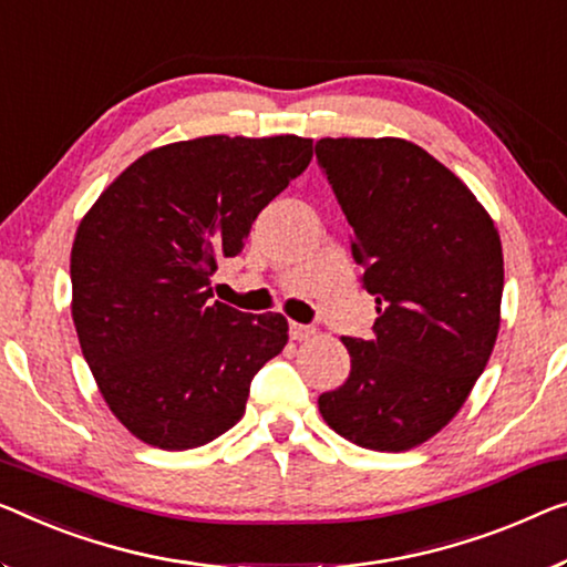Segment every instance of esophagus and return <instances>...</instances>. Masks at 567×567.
Here are the masks:
<instances>
[{
	"label": "esophagus",
	"instance_id": "obj_1",
	"mask_svg": "<svg viewBox=\"0 0 567 567\" xmlns=\"http://www.w3.org/2000/svg\"><path fill=\"white\" fill-rule=\"evenodd\" d=\"M312 333H316V331H312V326L290 323V338H292V341H308Z\"/></svg>",
	"mask_w": 567,
	"mask_h": 567
}]
</instances>
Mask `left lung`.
I'll return each instance as SVG.
<instances>
[{
    "label": "left lung",
    "mask_w": 567,
    "mask_h": 567,
    "mask_svg": "<svg viewBox=\"0 0 567 567\" xmlns=\"http://www.w3.org/2000/svg\"><path fill=\"white\" fill-rule=\"evenodd\" d=\"M316 157L379 306L374 333L343 336L351 374L318 410L346 441L410 451L451 422L492 357L499 234L466 185L412 142L326 137Z\"/></svg>",
    "instance_id": "1"
}]
</instances>
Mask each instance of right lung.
<instances>
[{"instance_id":"obj_1","label":"right lung","mask_w":567,"mask_h":567,"mask_svg":"<svg viewBox=\"0 0 567 567\" xmlns=\"http://www.w3.org/2000/svg\"><path fill=\"white\" fill-rule=\"evenodd\" d=\"M312 157V142L198 137L152 150L101 193L71 251L83 359L122 425L163 451L234 427L287 343L280 312L210 300L208 277Z\"/></svg>"}]
</instances>
